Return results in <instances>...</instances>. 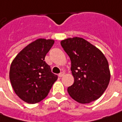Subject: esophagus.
<instances>
[{
	"label": "esophagus",
	"mask_w": 122,
	"mask_h": 122,
	"mask_svg": "<svg viewBox=\"0 0 122 122\" xmlns=\"http://www.w3.org/2000/svg\"><path fill=\"white\" fill-rule=\"evenodd\" d=\"M64 75V73H63V72H61V73H60L58 75V76L60 77H63Z\"/></svg>",
	"instance_id": "esophagus-1"
}]
</instances>
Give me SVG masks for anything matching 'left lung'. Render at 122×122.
<instances>
[{
	"label": "left lung",
	"instance_id": "obj_1",
	"mask_svg": "<svg viewBox=\"0 0 122 122\" xmlns=\"http://www.w3.org/2000/svg\"><path fill=\"white\" fill-rule=\"evenodd\" d=\"M60 44L71 61L74 83L67 89L71 97L87 104L99 98L111 78L108 61L98 48L80 37L68 38Z\"/></svg>",
	"mask_w": 122,
	"mask_h": 122
}]
</instances>
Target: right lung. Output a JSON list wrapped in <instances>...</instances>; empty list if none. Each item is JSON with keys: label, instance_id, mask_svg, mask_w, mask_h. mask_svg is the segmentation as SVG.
I'll return each instance as SVG.
<instances>
[{"label": "right lung", "instance_id": "right-lung-1", "mask_svg": "<svg viewBox=\"0 0 122 122\" xmlns=\"http://www.w3.org/2000/svg\"><path fill=\"white\" fill-rule=\"evenodd\" d=\"M54 40L38 39L28 45L11 64L9 79L17 96L29 104H35L48 95L58 76L51 73L45 57Z\"/></svg>", "mask_w": 122, "mask_h": 122}]
</instances>
